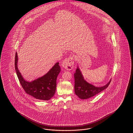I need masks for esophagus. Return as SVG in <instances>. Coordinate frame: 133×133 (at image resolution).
Returning a JSON list of instances; mask_svg holds the SVG:
<instances>
[{"mask_svg": "<svg viewBox=\"0 0 133 133\" xmlns=\"http://www.w3.org/2000/svg\"><path fill=\"white\" fill-rule=\"evenodd\" d=\"M74 58L72 56L65 58L62 63V66L67 70H72L74 68Z\"/></svg>", "mask_w": 133, "mask_h": 133, "instance_id": "34e87169", "label": "esophagus"}]
</instances>
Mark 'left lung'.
<instances>
[{
    "instance_id": "1",
    "label": "left lung",
    "mask_w": 133,
    "mask_h": 133,
    "mask_svg": "<svg viewBox=\"0 0 133 133\" xmlns=\"http://www.w3.org/2000/svg\"><path fill=\"white\" fill-rule=\"evenodd\" d=\"M75 77V92L78 97L82 99H86L93 97L107 88L111 79L108 83L101 87H96L85 81L81 72L80 69L77 67L74 74Z\"/></svg>"
}]
</instances>
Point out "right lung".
I'll use <instances>...</instances> for the list:
<instances>
[{"label": "right lung", "mask_w": 133, "mask_h": 133, "mask_svg": "<svg viewBox=\"0 0 133 133\" xmlns=\"http://www.w3.org/2000/svg\"><path fill=\"white\" fill-rule=\"evenodd\" d=\"M18 57L15 56V69L20 84L25 92L35 98L48 101L52 97L56 90V78L61 71L59 62H57L47 74L31 82L25 81L17 68Z\"/></svg>", "instance_id": "obj_1"}]
</instances>
